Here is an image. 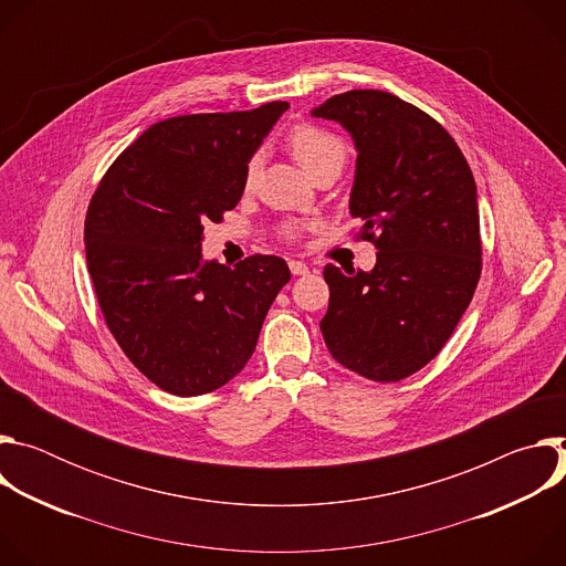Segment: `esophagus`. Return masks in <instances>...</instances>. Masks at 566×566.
Here are the masks:
<instances>
[{
	"label": "esophagus",
	"mask_w": 566,
	"mask_h": 566,
	"mask_svg": "<svg viewBox=\"0 0 566 566\" xmlns=\"http://www.w3.org/2000/svg\"><path fill=\"white\" fill-rule=\"evenodd\" d=\"M289 269H291L293 275H306L308 273V266L304 262H300V260H291Z\"/></svg>",
	"instance_id": "obj_1"
}]
</instances>
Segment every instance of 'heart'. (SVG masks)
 <instances>
[{"instance_id": "b5f03b06", "label": "heart", "mask_w": 566, "mask_h": 566, "mask_svg": "<svg viewBox=\"0 0 566 566\" xmlns=\"http://www.w3.org/2000/svg\"><path fill=\"white\" fill-rule=\"evenodd\" d=\"M289 149L295 156L297 164L308 172L315 175L322 168H340L347 160V145L340 136L329 129H322L311 123H302L293 127L289 134ZM260 172V158L253 156L247 166V186L251 188ZM295 228L286 230V237H295Z\"/></svg>"}]
</instances>
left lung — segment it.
<instances>
[{
    "label": "left lung",
    "mask_w": 566,
    "mask_h": 566,
    "mask_svg": "<svg viewBox=\"0 0 566 566\" xmlns=\"http://www.w3.org/2000/svg\"><path fill=\"white\" fill-rule=\"evenodd\" d=\"M358 149L352 217L376 247L371 273L327 264L319 329L332 356L378 382L426 367L448 343L481 275L476 186L454 138L430 114L378 90L329 98Z\"/></svg>",
    "instance_id": "1"
}]
</instances>
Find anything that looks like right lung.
Wrapping results in <instances>:
<instances>
[{"instance_id":"1","label":"right lung","mask_w":566,"mask_h":566,"mask_svg":"<svg viewBox=\"0 0 566 566\" xmlns=\"http://www.w3.org/2000/svg\"><path fill=\"white\" fill-rule=\"evenodd\" d=\"M289 103L188 114L145 129L101 179L85 251L107 327L156 387L199 396L234 378L291 280L282 258L203 262V223L247 188V166Z\"/></svg>"}]
</instances>
